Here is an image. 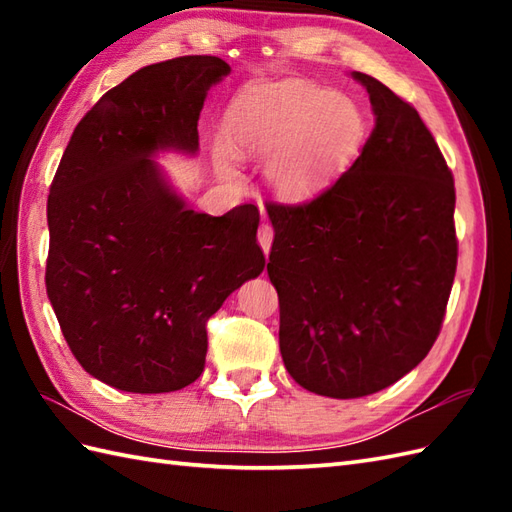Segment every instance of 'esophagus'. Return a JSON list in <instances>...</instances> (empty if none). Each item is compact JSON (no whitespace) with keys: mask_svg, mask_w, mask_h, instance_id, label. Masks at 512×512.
I'll return each mask as SVG.
<instances>
[{"mask_svg":"<svg viewBox=\"0 0 512 512\" xmlns=\"http://www.w3.org/2000/svg\"><path fill=\"white\" fill-rule=\"evenodd\" d=\"M273 226L270 224H262L259 226V231H257V242H259V246H262V250L264 253L268 255L270 253V246H273Z\"/></svg>","mask_w":512,"mask_h":512,"instance_id":"esophagus-1","label":"esophagus"}]
</instances>
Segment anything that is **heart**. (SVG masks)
Masks as SVG:
<instances>
[{"label":"heart","mask_w":512,"mask_h":512,"mask_svg":"<svg viewBox=\"0 0 512 512\" xmlns=\"http://www.w3.org/2000/svg\"><path fill=\"white\" fill-rule=\"evenodd\" d=\"M363 134L354 101L312 83L248 92L233 101L224 121L226 149L239 160H268L270 189L290 202L328 187L354 160ZM217 171L235 178L224 151L217 154Z\"/></svg>","instance_id":"b5f03b06"}]
</instances>
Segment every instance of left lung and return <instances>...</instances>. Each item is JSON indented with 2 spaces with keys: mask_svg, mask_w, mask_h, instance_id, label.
<instances>
[{
  "mask_svg": "<svg viewBox=\"0 0 512 512\" xmlns=\"http://www.w3.org/2000/svg\"><path fill=\"white\" fill-rule=\"evenodd\" d=\"M352 76L376 121L361 156L314 200L266 204L281 358L303 389L330 398L376 394L429 354L458 266L438 143L387 85Z\"/></svg>",
  "mask_w": 512,
  "mask_h": 512,
  "instance_id": "obj_1",
  "label": "left lung"
}]
</instances>
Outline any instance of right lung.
Instances as JSON below:
<instances>
[{
    "label": "right lung",
    "mask_w": 512,
    "mask_h": 512,
    "mask_svg": "<svg viewBox=\"0 0 512 512\" xmlns=\"http://www.w3.org/2000/svg\"><path fill=\"white\" fill-rule=\"evenodd\" d=\"M228 72L206 54L145 65L81 118L54 173L48 299L76 361L121 391L191 385L206 321L266 266L255 204L193 211L154 160L198 154L204 99Z\"/></svg>",
    "instance_id": "add662e5"
}]
</instances>
